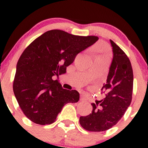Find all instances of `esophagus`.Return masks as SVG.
Wrapping results in <instances>:
<instances>
[{"instance_id": "obj_1", "label": "esophagus", "mask_w": 148, "mask_h": 148, "mask_svg": "<svg viewBox=\"0 0 148 148\" xmlns=\"http://www.w3.org/2000/svg\"><path fill=\"white\" fill-rule=\"evenodd\" d=\"M86 100V97H84V95H82L81 96H80V101H82V102H85V101Z\"/></svg>"}]
</instances>
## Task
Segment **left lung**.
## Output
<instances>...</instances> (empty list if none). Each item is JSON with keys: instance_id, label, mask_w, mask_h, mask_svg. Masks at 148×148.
Segmentation results:
<instances>
[{"instance_id": "obj_1", "label": "left lung", "mask_w": 148, "mask_h": 148, "mask_svg": "<svg viewBox=\"0 0 148 148\" xmlns=\"http://www.w3.org/2000/svg\"><path fill=\"white\" fill-rule=\"evenodd\" d=\"M113 59L107 82L102 92L104 99L92 103L91 114L79 117V123L90 132H102L116 125L123 117L132 101L133 71L129 58L113 41L110 40Z\"/></svg>"}]
</instances>
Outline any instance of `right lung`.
<instances>
[{"instance_id": "1", "label": "right lung", "mask_w": 148, "mask_h": 148, "mask_svg": "<svg viewBox=\"0 0 148 148\" xmlns=\"http://www.w3.org/2000/svg\"><path fill=\"white\" fill-rule=\"evenodd\" d=\"M99 39L62 30L43 34L26 48L17 63L13 92L23 114L33 122L49 125L67 103L79 99L77 90L63 89L55 76L64 74L76 56Z\"/></svg>"}]
</instances>
